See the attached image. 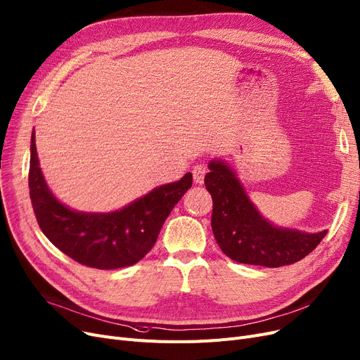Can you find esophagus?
Segmentation results:
<instances>
[{"label": "esophagus", "mask_w": 360, "mask_h": 360, "mask_svg": "<svg viewBox=\"0 0 360 360\" xmlns=\"http://www.w3.org/2000/svg\"><path fill=\"white\" fill-rule=\"evenodd\" d=\"M192 174H193V181L196 184H202L204 183V177L207 174V168L202 164H198L192 168Z\"/></svg>", "instance_id": "34e87169"}]
</instances>
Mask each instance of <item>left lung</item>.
<instances>
[{
    "label": "left lung",
    "instance_id": "left-lung-1",
    "mask_svg": "<svg viewBox=\"0 0 360 360\" xmlns=\"http://www.w3.org/2000/svg\"><path fill=\"white\" fill-rule=\"evenodd\" d=\"M205 188L212 198L211 227L221 251L243 264L281 267L300 262L325 238L326 230L306 233L273 226L258 212L224 161L208 164Z\"/></svg>",
    "mask_w": 360,
    "mask_h": 360
}]
</instances>
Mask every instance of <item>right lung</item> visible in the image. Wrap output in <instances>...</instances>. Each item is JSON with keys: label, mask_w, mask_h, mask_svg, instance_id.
I'll return each instance as SVG.
<instances>
[{"label": "right lung", "mask_w": 360, "mask_h": 360, "mask_svg": "<svg viewBox=\"0 0 360 360\" xmlns=\"http://www.w3.org/2000/svg\"><path fill=\"white\" fill-rule=\"evenodd\" d=\"M192 188L188 172L174 183L162 184L112 212H79L57 199L42 176L31 137L30 196L39 229L56 248L79 264L110 270L133 266L158 239L171 210Z\"/></svg>", "instance_id": "obj_1"}]
</instances>
